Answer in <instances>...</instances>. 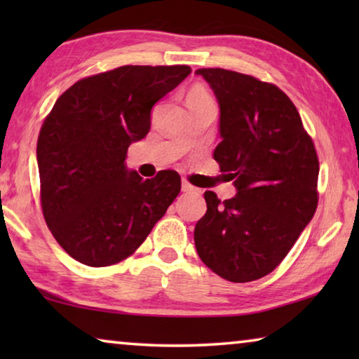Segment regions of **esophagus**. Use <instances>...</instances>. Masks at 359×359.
Instances as JSON below:
<instances>
[{"mask_svg": "<svg viewBox=\"0 0 359 359\" xmlns=\"http://www.w3.org/2000/svg\"><path fill=\"white\" fill-rule=\"evenodd\" d=\"M182 191H184V193H199V190H198V188H194L193 185H190V184H188V182H182Z\"/></svg>", "mask_w": 359, "mask_h": 359, "instance_id": "esophagus-1", "label": "esophagus"}]
</instances>
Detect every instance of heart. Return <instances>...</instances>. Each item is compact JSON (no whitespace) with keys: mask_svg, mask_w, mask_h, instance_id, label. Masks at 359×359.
I'll use <instances>...</instances> for the list:
<instances>
[{"mask_svg":"<svg viewBox=\"0 0 359 359\" xmlns=\"http://www.w3.org/2000/svg\"><path fill=\"white\" fill-rule=\"evenodd\" d=\"M188 101H210V96L204 88L194 87L190 90V93L187 96V102Z\"/></svg>","mask_w":359,"mask_h":359,"instance_id":"obj_1","label":"heart"}]
</instances>
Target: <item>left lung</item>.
I'll list each match as a JSON object with an SVG mask.
<instances>
[{
	"label": "left lung",
	"instance_id": "8db88e82",
	"mask_svg": "<svg viewBox=\"0 0 359 359\" xmlns=\"http://www.w3.org/2000/svg\"><path fill=\"white\" fill-rule=\"evenodd\" d=\"M194 74L204 77L220 107L214 158L238 191L223 203L204 193L208 212L194 228V245L217 276L257 280L280 264L312 220L317 151L297 109L276 85L220 68Z\"/></svg>",
	"mask_w": 359,
	"mask_h": 359
}]
</instances>
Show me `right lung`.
Here are the masks:
<instances>
[{
    "instance_id": "right-lung-1",
    "label": "right lung",
    "mask_w": 359,
    "mask_h": 359,
    "mask_svg": "<svg viewBox=\"0 0 359 359\" xmlns=\"http://www.w3.org/2000/svg\"><path fill=\"white\" fill-rule=\"evenodd\" d=\"M190 66H120L82 79L53 104L38 149L41 204L48 229L79 263L102 267L136 250L180 191V175L142 179L126 151L150 131L155 102Z\"/></svg>"
}]
</instances>
